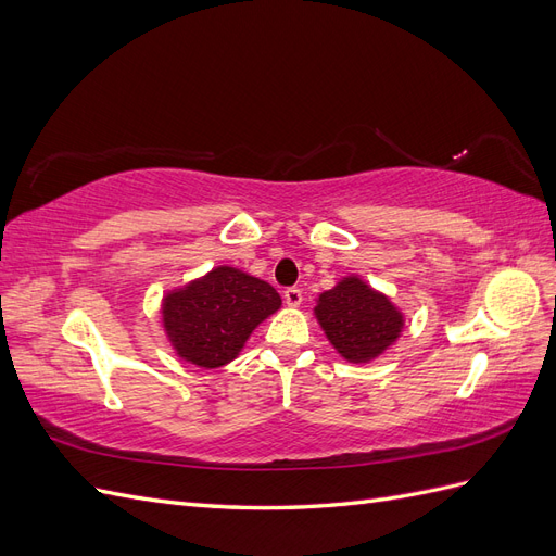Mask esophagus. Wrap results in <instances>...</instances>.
I'll return each instance as SVG.
<instances>
[{
  "instance_id": "1",
  "label": "esophagus",
  "mask_w": 556,
  "mask_h": 556,
  "mask_svg": "<svg viewBox=\"0 0 556 556\" xmlns=\"http://www.w3.org/2000/svg\"><path fill=\"white\" fill-rule=\"evenodd\" d=\"M282 296H285V304H288L290 308H296L301 301H304V294H301V290H296V288H288Z\"/></svg>"
}]
</instances>
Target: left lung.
<instances>
[{
	"mask_svg": "<svg viewBox=\"0 0 556 556\" xmlns=\"http://www.w3.org/2000/svg\"><path fill=\"white\" fill-rule=\"evenodd\" d=\"M315 317L333 350L352 364H366L390 348L403 331V313L390 296L359 276H348L317 296Z\"/></svg>",
	"mask_w": 556,
	"mask_h": 556,
	"instance_id": "obj_1",
	"label": "left lung"
}]
</instances>
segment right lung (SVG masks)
Returning a JSON list of instances; mask_svg holds the SVG:
<instances>
[{"instance_id":"right-lung-1","label":"right lung","mask_w":556,"mask_h":556,"mask_svg":"<svg viewBox=\"0 0 556 556\" xmlns=\"http://www.w3.org/2000/svg\"><path fill=\"white\" fill-rule=\"evenodd\" d=\"M271 285L233 266H215L162 299V325L176 355L199 368L239 357L250 333L280 308Z\"/></svg>"}]
</instances>
